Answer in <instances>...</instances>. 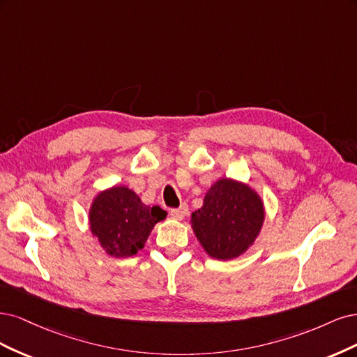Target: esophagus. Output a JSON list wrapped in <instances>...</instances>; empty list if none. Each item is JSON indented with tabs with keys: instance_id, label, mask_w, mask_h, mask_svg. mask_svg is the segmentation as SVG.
Listing matches in <instances>:
<instances>
[{
	"instance_id": "obj_1",
	"label": "esophagus",
	"mask_w": 357,
	"mask_h": 357,
	"mask_svg": "<svg viewBox=\"0 0 357 357\" xmlns=\"http://www.w3.org/2000/svg\"><path fill=\"white\" fill-rule=\"evenodd\" d=\"M187 213H188V206L185 203H182L178 209H172L170 211L172 218H174V220H176V221L183 220V218L187 216Z\"/></svg>"
}]
</instances>
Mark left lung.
Returning <instances> with one entry per match:
<instances>
[{"label": "left lung", "mask_w": 357, "mask_h": 357, "mask_svg": "<svg viewBox=\"0 0 357 357\" xmlns=\"http://www.w3.org/2000/svg\"><path fill=\"white\" fill-rule=\"evenodd\" d=\"M266 206L248 182L221 178L204 194L203 206L191 213V228L199 243L213 259L243 255L258 238Z\"/></svg>", "instance_id": "8db88e82"}]
</instances>
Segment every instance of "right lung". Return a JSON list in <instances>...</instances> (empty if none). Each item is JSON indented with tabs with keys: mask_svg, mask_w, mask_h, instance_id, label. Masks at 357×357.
<instances>
[{
	"mask_svg": "<svg viewBox=\"0 0 357 357\" xmlns=\"http://www.w3.org/2000/svg\"><path fill=\"white\" fill-rule=\"evenodd\" d=\"M166 216V211L146 206L129 187L114 185L99 191L91 200L89 227L107 255L129 258L145 246L155 224Z\"/></svg>",
	"mask_w": 357,
	"mask_h": 357,
	"instance_id": "add662e5",
	"label": "right lung"
}]
</instances>
